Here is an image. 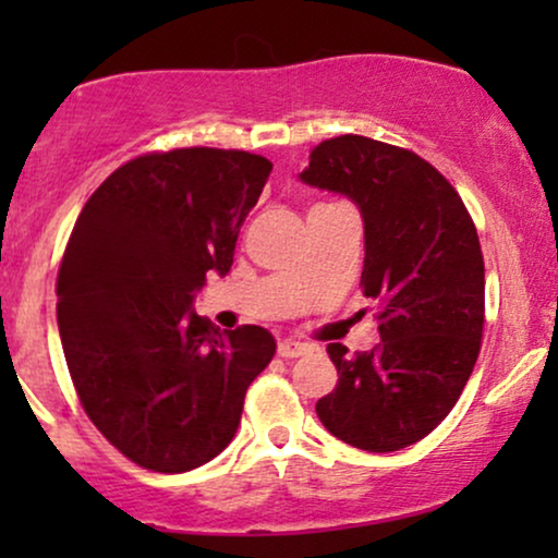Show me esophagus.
<instances>
[{"mask_svg": "<svg viewBox=\"0 0 558 558\" xmlns=\"http://www.w3.org/2000/svg\"><path fill=\"white\" fill-rule=\"evenodd\" d=\"M310 345L301 343V341H293V338H286V341L278 343V354L283 356V360H296V356H304L310 354Z\"/></svg>", "mask_w": 558, "mask_h": 558, "instance_id": "obj_1", "label": "esophagus"}]
</instances>
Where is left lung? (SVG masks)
Returning <instances> with one entry per match:
<instances>
[{"label":"left lung","instance_id":"1","mask_svg":"<svg viewBox=\"0 0 558 558\" xmlns=\"http://www.w3.org/2000/svg\"><path fill=\"white\" fill-rule=\"evenodd\" d=\"M299 181L360 207L362 288L383 310L373 351L328 345L338 386L317 417L343 444L399 451L444 422L477 362L485 265L475 222L430 162L367 136L323 141Z\"/></svg>","mask_w":558,"mask_h":558}]
</instances>
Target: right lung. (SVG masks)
Instances as JSON below:
<instances>
[{"label": "right lung", "instance_id": "right-lung-1", "mask_svg": "<svg viewBox=\"0 0 558 558\" xmlns=\"http://www.w3.org/2000/svg\"><path fill=\"white\" fill-rule=\"evenodd\" d=\"M272 162L194 146L125 162L94 191L57 278L62 351L88 420L155 472L207 464L239 430L275 354L259 325L220 332L194 310L230 272Z\"/></svg>", "mask_w": 558, "mask_h": 558}]
</instances>
